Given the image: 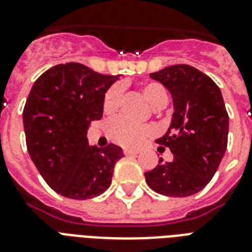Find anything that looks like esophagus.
Wrapping results in <instances>:
<instances>
[{
  "label": "esophagus",
  "mask_w": 252,
  "mask_h": 252,
  "mask_svg": "<svg viewBox=\"0 0 252 252\" xmlns=\"http://www.w3.org/2000/svg\"><path fill=\"white\" fill-rule=\"evenodd\" d=\"M124 153L126 155H134V154H138L139 150H134V149H124Z\"/></svg>",
  "instance_id": "34e87169"
}]
</instances>
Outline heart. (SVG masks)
I'll use <instances>...</instances> for the list:
<instances>
[{"label": "heart", "instance_id": "b5f03b06", "mask_svg": "<svg viewBox=\"0 0 252 252\" xmlns=\"http://www.w3.org/2000/svg\"><path fill=\"white\" fill-rule=\"evenodd\" d=\"M142 94L153 107H163L169 101L166 89L158 82H146L142 85ZM122 97V88L119 85L111 86L103 97V111L106 114L114 113L119 107ZM107 137L111 141L127 147H139L155 134L151 125H135L124 118L111 119L106 127Z\"/></svg>", "mask_w": 252, "mask_h": 252}]
</instances>
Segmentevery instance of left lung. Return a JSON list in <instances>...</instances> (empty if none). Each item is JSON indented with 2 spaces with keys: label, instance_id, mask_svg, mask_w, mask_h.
Listing matches in <instances>:
<instances>
[{
  "label": "left lung",
  "instance_id": "1",
  "mask_svg": "<svg viewBox=\"0 0 252 252\" xmlns=\"http://www.w3.org/2000/svg\"><path fill=\"white\" fill-rule=\"evenodd\" d=\"M173 97L174 114L167 133L157 139L169 147L171 162L145 173L158 194L189 196L199 192L217 173L227 149L228 114L222 93L209 75L190 65H174L151 73Z\"/></svg>",
  "mask_w": 252,
  "mask_h": 252
}]
</instances>
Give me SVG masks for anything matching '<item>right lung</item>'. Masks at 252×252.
<instances>
[{
    "mask_svg": "<svg viewBox=\"0 0 252 252\" xmlns=\"http://www.w3.org/2000/svg\"><path fill=\"white\" fill-rule=\"evenodd\" d=\"M119 75H103L82 63H61L34 82L24 107L26 147L53 190L71 199L101 195L111 185L117 145L89 146L88 128L103 114V97Z\"/></svg>",
    "mask_w": 252,
    "mask_h": 252,
    "instance_id": "1",
    "label": "right lung"
}]
</instances>
